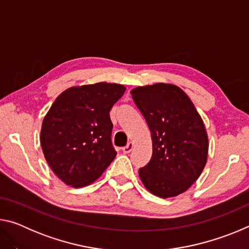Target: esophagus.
<instances>
[{
	"instance_id": "1",
	"label": "esophagus",
	"mask_w": 249,
	"mask_h": 249,
	"mask_svg": "<svg viewBox=\"0 0 249 249\" xmlns=\"http://www.w3.org/2000/svg\"><path fill=\"white\" fill-rule=\"evenodd\" d=\"M133 142H128L127 145H126L125 147H123V153L124 154H129L130 151H132V149H133Z\"/></svg>"
}]
</instances>
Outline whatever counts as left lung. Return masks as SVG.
<instances>
[{"mask_svg": "<svg viewBox=\"0 0 249 249\" xmlns=\"http://www.w3.org/2000/svg\"><path fill=\"white\" fill-rule=\"evenodd\" d=\"M132 98L148 124L153 155L138 174L160 197L187 191L199 178L208 158V135L201 116L180 88L166 83L138 87Z\"/></svg>", "mask_w": 249, "mask_h": 249, "instance_id": "left-lung-1", "label": "left lung"}]
</instances>
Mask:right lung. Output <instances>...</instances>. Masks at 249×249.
Returning a JSON list of instances; mask_svg holds the SVG:
<instances>
[{"mask_svg": "<svg viewBox=\"0 0 249 249\" xmlns=\"http://www.w3.org/2000/svg\"><path fill=\"white\" fill-rule=\"evenodd\" d=\"M124 92L115 83L74 87L52 105L43 121L40 144L49 167L66 184L92 183L115 158L109 111Z\"/></svg>", "mask_w": 249, "mask_h": 249, "instance_id": "obj_1", "label": "right lung"}]
</instances>
